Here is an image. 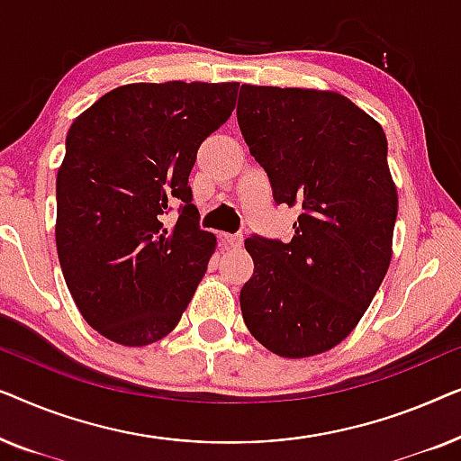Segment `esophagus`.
Returning <instances> with one entry per match:
<instances>
[{
  "label": "esophagus",
  "instance_id": "34e87169",
  "mask_svg": "<svg viewBox=\"0 0 461 461\" xmlns=\"http://www.w3.org/2000/svg\"><path fill=\"white\" fill-rule=\"evenodd\" d=\"M222 241L229 245V248H232V249H237V248H241V243H243V235H229V232H224L222 235Z\"/></svg>",
  "mask_w": 461,
  "mask_h": 461
}]
</instances>
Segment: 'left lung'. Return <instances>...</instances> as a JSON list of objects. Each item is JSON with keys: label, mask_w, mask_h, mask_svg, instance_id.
<instances>
[{"label": "left lung", "mask_w": 461, "mask_h": 461, "mask_svg": "<svg viewBox=\"0 0 461 461\" xmlns=\"http://www.w3.org/2000/svg\"><path fill=\"white\" fill-rule=\"evenodd\" d=\"M237 122L276 203L302 207L292 241L251 235L241 312L287 358L342 342L393 258L396 188L382 125L336 92L241 86Z\"/></svg>", "instance_id": "obj_1"}]
</instances>
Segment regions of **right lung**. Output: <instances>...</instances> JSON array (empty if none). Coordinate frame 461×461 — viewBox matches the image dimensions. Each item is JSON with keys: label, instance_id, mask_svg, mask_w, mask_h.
Listing matches in <instances>:
<instances>
[{"label": "right lung", "instance_id": "right-lung-1", "mask_svg": "<svg viewBox=\"0 0 461 461\" xmlns=\"http://www.w3.org/2000/svg\"><path fill=\"white\" fill-rule=\"evenodd\" d=\"M239 84H130L75 119L56 176V249L79 312L123 346L178 325L216 249L188 174ZM179 205L172 230L162 216Z\"/></svg>", "mask_w": 461, "mask_h": 461}]
</instances>
